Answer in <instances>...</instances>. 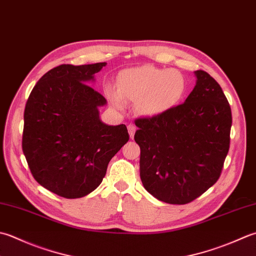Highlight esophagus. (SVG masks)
<instances>
[{
  "label": "esophagus",
  "instance_id": "obj_1",
  "mask_svg": "<svg viewBox=\"0 0 256 256\" xmlns=\"http://www.w3.org/2000/svg\"><path fill=\"white\" fill-rule=\"evenodd\" d=\"M128 130L130 138H134V134H135V131H136V128H135V125L134 124H128Z\"/></svg>",
  "mask_w": 256,
  "mask_h": 256
}]
</instances>
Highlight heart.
Wrapping results in <instances>:
<instances>
[{"mask_svg": "<svg viewBox=\"0 0 256 256\" xmlns=\"http://www.w3.org/2000/svg\"><path fill=\"white\" fill-rule=\"evenodd\" d=\"M186 80L175 68L153 65L122 70L116 78V90L106 88L105 94L115 108L122 110L124 102L134 103L142 116H156L174 108L183 98Z\"/></svg>", "mask_w": 256, "mask_h": 256, "instance_id": "1", "label": "heart"}]
</instances>
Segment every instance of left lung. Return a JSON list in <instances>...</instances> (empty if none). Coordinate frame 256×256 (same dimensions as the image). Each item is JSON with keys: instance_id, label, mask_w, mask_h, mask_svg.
Listing matches in <instances>:
<instances>
[{"instance_id": "8db88e82", "label": "left lung", "mask_w": 256, "mask_h": 256, "mask_svg": "<svg viewBox=\"0 0 256 256\" xmlns=\"http://www.w3.org/2000/svg\"><path fill=\"white\" fill-rule=\"evenodd\" d=\"M185 102L135 120L145 190L168 204H186L218 181L230 148L232 112L220 84L202 70Z\"/></svg>"}]
</instances>
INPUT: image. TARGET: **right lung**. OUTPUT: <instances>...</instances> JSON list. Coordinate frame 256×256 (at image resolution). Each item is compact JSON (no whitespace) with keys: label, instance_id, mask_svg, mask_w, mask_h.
I'll use <instances>...</instances> for the list:
<instances>
[{"label":"right lung","instance_id":"1","mask_svg":"<svg viewBox=\"0 0 256 256\" xmlns=\"http://www.w3.org/2000/svg\"><path fill=\"white\" fill-rule=\"evenodd\" d=\"M106 63L62 64L35 84L24 111L22 148L33 178L48 191L78 198L101 184L128 141L124 124L100 120L103 95L88 86Z\"/></svg>","mask_w":256,"mask_h":256}]
</instances>
